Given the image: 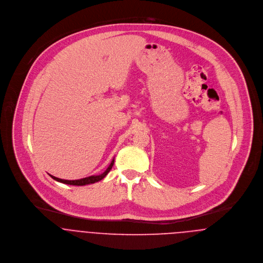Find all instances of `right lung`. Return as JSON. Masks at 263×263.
Returning a JSON list of instances; mask_svg holds the SVG:
<instances>
[{"instance_id": "obj_1", "label": "right lung", "mask_w": 263, "mask_h": 263, "mask_svg": "<svg viewBox=\"0 0 263 263\" xmlns=\"http://www.w3.org/2000/svg\"><path fill=\"white\" fill-rule=\"evenodd\" d=\"M113 164H114V159L111 161L110 165L108 166V168L100 175H92V176H89V177H86V178H82V179H78V180H66V179H61V178H57L52 175H50V177L52 179H54L55 181H59V182H62V183H65V184H70V185H77V186H83V185H87V184H92V183H95V182H98L100 180H102L107 174L108 172L111 170L112 168Z\"/></svg>"}]
</instances>
